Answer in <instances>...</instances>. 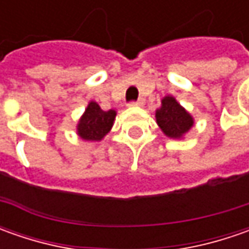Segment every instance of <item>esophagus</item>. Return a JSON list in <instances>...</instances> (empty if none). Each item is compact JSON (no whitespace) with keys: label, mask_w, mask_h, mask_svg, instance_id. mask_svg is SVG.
<instances>
[{"label":"esophagus","mask_w":249,"mask_h":249,"mask_svg":"<svg viewBox=\"0 0 249 249\" xmlns=\"http://www.w3.org/2000/svg\"><path fill=\"white\" fill-rule=\"evenodd\" d=\"M144 102H145V101L142 100V98H140V100L137 101H130L129 107H142V105H144Z\"/></svg>","instance_id":"obj_1"}]
</instances>
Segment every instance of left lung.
Returning a JSON list of instances; mask_svg holds the SVG:
<instances>
[{
    "mask_svg": "<svg viewBox=\"0 0 249 249\" xmlns=\"http://www.w3.org/2000/svg\"><path fill=\"white\" fill-rule=\"evenodd\" d=\"M155 116L159 127L172 139H180L194 123L190 113H187L173 97H165L162 100V107L157 110Z\"/></svg>",
    "mask_w": 249,
    "mask_h": 249,
    "instance_id": "1",
    "label": "left lung"
}]
</instances>
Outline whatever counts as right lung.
<instances>
[{
  "instance_id": "right-lung-1",
  "label": "right lung",
  "mask_w": 249,
  "mask_h": 249,
  "mask_svg": "<svg viewBox=\"0 0 249 249\" xmlns=\"http://www.w3.org/2000/svg\"><path fill=\"white\" fill-rule=\"evenodd\" d=\"M115 116V110H102L97 102H90L79 122V136L87 141H100L110 130Z\"/></svg>"
}]
</instances>
